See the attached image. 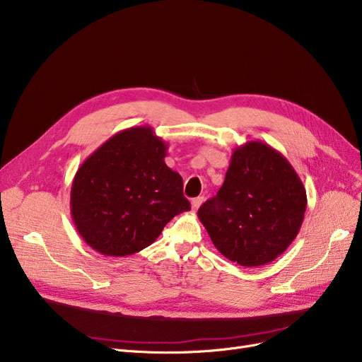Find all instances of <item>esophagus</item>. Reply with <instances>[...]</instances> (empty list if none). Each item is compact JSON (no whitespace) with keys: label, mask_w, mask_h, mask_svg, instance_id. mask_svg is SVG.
Masks as SVG:
<instances>
[{"label":"esophagus","mask_w":362,"mask_h":362,"mask_svg":"<svg viewBox=\"0 0 362 362\" xmlns=\"http://www.w3.org/2000/svg\"><path fill=\"white\" fill-rule=\"evenodd\" d=\"M202 202H204V198H202V197H198V198L192 199V210H194V211H197L198 208L202 205Z\"/></svg>","instance_id":"1"}]
</instances>
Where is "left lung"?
<instances>
[{"mask_svg":"<svg viewBox=\"0 0 362 362\" xmlns=\"http://www.w3.org/2000/svg\"><path fill=\"white\" fill-rule=\"evenodd\" d=\"M307 192L295 168L261 141L238 146L223 186L198 210L218 252L242 267L280 257L298 236Z\"/></svg>","mask_w":362,"mask_h":362,"instance_id":"8db88e82","label":"left lung"}]
</instances>
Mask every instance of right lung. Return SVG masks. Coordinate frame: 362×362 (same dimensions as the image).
Instances as JSON below:
<instances>
[{
  "label": "right lung",
  "instance_id": "right-lung-1",
  "mask_svg": "<svg viewBox=\"0 0 362 362\" xmlns=\"http://www.w3.org/2000/svg\"><path fill=\"white\" fill-rule=\"evenodd\" d=\"M168 145L151 126L124 129L82 163L70 213L81 238L105 257H126L154 242L175 216L191 210L183 179L164 158Z\"/></svg>",
  "mask_w": 362,
  "mask_h": 362
}]
</instances>
